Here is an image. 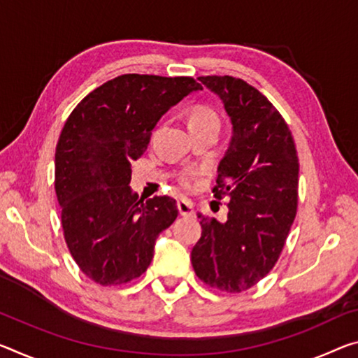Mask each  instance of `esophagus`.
I'll list each match as a JSON object with an SVG mask.
<instances>
[{
	"label": "esophagus",
	"mask_w": 358,
	"mask_h": 358,
	"mask_svg": "<svg viewBox=\"0 0 358 358\" xmlns=\"http://www.w3.org/2000/svg\"><path fill=\"white\" fill-rule=\"evenodd\" d=\"M177 206L181 217H194V207H192V203L189 201L180 199Z\"/></svg>",
	"instance_id": "obj_1"
}]
</instances>
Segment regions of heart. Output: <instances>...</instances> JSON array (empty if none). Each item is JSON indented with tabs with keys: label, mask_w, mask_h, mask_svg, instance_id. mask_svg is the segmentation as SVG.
I'll use <instances>...</instances> for the list:
<instances>
[{
	"label": "heart",
	"mask_w": 358,
	"mask_h": 358,
	"mask_svg": "<svg viewBox=\"0 0 358 358\" xmlns=\"http://www.w3.org/2000/svg\"><path fill=\"white\" fill-rule=\"evenodd\" d=\"M188 126L191 129V132H192V130L201 129V127H217V129H220V116L212 106L196 105L189 113ZM202 173H203L202 170L196 169V167H188V169L181 170V172L178 173V178H177L178 185L186 191L196 188V186L199 185Z\"/></svg>",
	"instance_id": "obj_1"
}]
</instances>
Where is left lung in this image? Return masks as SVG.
I'll return each mask as SVG.
<instances>
[{
	"instance_id": "1",
	"label": "left lung",
	"mask_w": 358,
	"mask_h": 358,
	"mask_svg": "<svg viewBox=\"0 0 358 358\" xmlns=\"http://www.w3.org/2000/svg\"><path fill=\"white\" fill-rule=\"evenodd\" d=\"M199 79L220 95L232 122L213 186L218 199H229V212L221 223L197 215L202 236L191 263L208 287L241 293L274 268L296 217V145L285 119L258 89L232 76Z\"/></svg>"
}]
</instances>
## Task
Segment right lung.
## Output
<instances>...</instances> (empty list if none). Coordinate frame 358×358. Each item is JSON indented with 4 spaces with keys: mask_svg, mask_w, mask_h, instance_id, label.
Returning a JSON list of instances; mask_svg holds the SVG:
<instances>
[{
    "mask_svg": "<svg viewBox=\"0 0 358 358\" xmlns=\"http://www.w3.org/2000/svg\"><path fill=\"white\" fill-rule=\"evenodd\" d=\"M197 89L189 76L121 75L68 116L55 148V194L68 250L99 285L143 274L157 236L178 217L172 197L143 201L130 191V167L164 113Z\"/></svg>",
    "mask_w": 358,
    "mask_h": 358,
    "instance_id": "add662e5",
    "label": "right lung"
}]
</instances>
